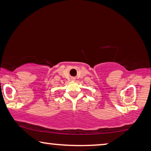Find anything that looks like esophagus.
Returning a JSON list of instances; mask_svg holds the SVG:
<instances>
[{
  "label": "esophagus",
  "instance_id": "1",
  "mask_svg": "<svg viewBox=\"0 0 151 151\" xmlns=\"http://www.w3.org/2000/svg\"><path fill=\"white\" fill-rule=\"evenodd\" d=\"M72 80H75V78H72Z\"/></svg>",
  "mask_w": 151,
  "mask_h": 151
}]
</instances>
